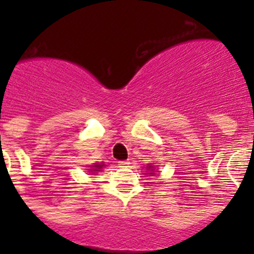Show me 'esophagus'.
Returning <instances> with one entry per match:
<instances>
[{"label":"esophagus","instance_id":"1","mask_svg":"<svg viewBox=\"0 0 254 254\" xmlns=\"http://www.w3.org/2000/svg\"><path fill=\"white\" fill-rule=\"evenodd\" d=\"M118 165H120L121 168L128 167V165H129V161H118Z\"/></svg>","mask_w":254,"mask_h":254}]
</instances>
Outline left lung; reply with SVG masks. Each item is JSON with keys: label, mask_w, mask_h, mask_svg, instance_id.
I'll return each instance as SVG.
<instances>
[{"label": "left lung", "mask_w": 254, "mask_h": 254, "mask_svg": "<svg viewBox=\"0 0 254 254\" xmlns=\"http://www.w3.org/2000/svg\"><path fill=\"white\" fill-rule=\"evenodd\" d=\"M147 169L150 170V173H147V174H155L154 170H152V165H149V167H147Z\"/></svg>", "instance_id": "1"}]
</instances>
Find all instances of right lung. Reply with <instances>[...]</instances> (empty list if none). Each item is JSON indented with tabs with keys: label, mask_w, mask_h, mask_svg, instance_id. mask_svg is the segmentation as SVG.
I'll return each instance as SVG.
<instances>
[{
	"label": "right lung",
	"mask_w": 254,
	"mask_h": 254,
	"mask_svg": "<svg viewBox=\"0 0 254 254\" xmlns=\"http://www.w3.org/2000/svg\"><path fill=\"white\" fill-rule=\"evenodd\" d=\"M103 167H104L103 164H95V165H93L94 169H90V172H99V169H102Z\"/></svg>",
	"instance_id": "1"
}]
</instances>
